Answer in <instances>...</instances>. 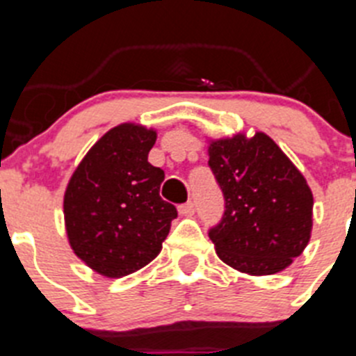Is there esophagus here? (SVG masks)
Instances as JSON below:
<instances>
[{
	"instance_id": "obj_1",
	"label": "esophagus",
	"mask_w": 356,
	"mask_h": 356,
	"mask_svg": "<svg viewBox=\"0 0 356 356\" xmlns=\"http://www.w3.org/2000/svg\"><path fill=\"white\" fill-rule=\"evenodd\" d=\"M194 210H196L194 201H187V203H184V205L178 207V212H180L181 216H191V213H194Z\"/></svg>"
}]
</instances>
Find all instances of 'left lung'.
Returning a JSON list of instances; mask_svg holds the SVG:
<instances>
[{"mask_svg": "<svg viewBox=\"0 0 356 356\" xmlns=\"http://www.w3.org/2000/svg\"><path fill=\"white\" fill-rule=\"evenodd\" d=\"M209 168L225 197L221 221L210 226L219 259L248 275H275L307 248L312 191L266 134L237 135L209 147Z\"/></svg>", "mask_w": 356, "mask_h": 356, "instance_id": "1", "label": "left lung"}]
</instances>
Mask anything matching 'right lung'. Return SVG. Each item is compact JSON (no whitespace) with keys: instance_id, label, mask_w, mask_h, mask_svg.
Here are the masks:
<instances>
[{"instance_id":"right-lung-1","label":"right lung","mask_w":356,"mask_h":356,"mask_svg":"<svg viewBox=\"0 0 356 356\" xmlns=\"http://www.w3.org/2000/svg\"><path fill=\"white\" fill-rule=\"evenodd\" d=\"M153 130L121 124L106 131L72 175L64 197L74 253L108 278L137 271L162 250L178 217L160 197L163 171L147 162Z\"/></svg>"}]
</instances>
